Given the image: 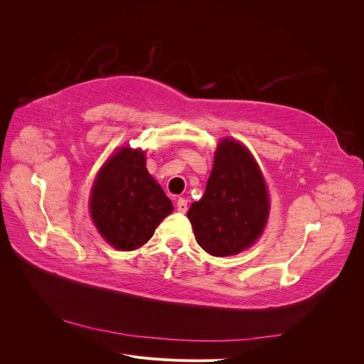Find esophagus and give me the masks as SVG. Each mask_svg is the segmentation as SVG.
Returning a JSON list of instances; mask_svg holds the SVG:
<instances>
[{
  "mask_svg": "<svg viewBox=\"0 0 364 364\" xmlns=\"http://www.w3.org/2000/svg\"><path fill=\"white\" fill-rule=\"evenodd\" d=\"M176 208H178L179 213H186V209H188V205H186V200L179 197L178 200H176Z\"/></svg>",
  "mask_w": 364,
  "mask_h": 364,
  "instance_id": "obj_1",
  "label": "esophagus"
}]
</instances>
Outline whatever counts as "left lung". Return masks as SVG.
I'll use <instances>...</instances> for the list:
<instances>
[{
	"label": "left lung",
	"mask_w": 364,
	"mask_h": 364,
	"mask_svg": "<svg viewBox=\"0 0 364 364\" xmlns=\"http://www.w3.org/2000/svg\"><path fill=\"white\" fill-rule=\"evenodd\" d=\"M269 211L266 181L250 151L235 139L220 141L205 194L186 213L197 243L213 257L237 255L262 234Z\"/></svg>",
	"instance_id": "obj_1"
}]
</instances>
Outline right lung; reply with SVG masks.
Listing matches in <instances>:
<instances>
[{
	"label": "right lung",
	"instance_id": "1",
	"mask_svg": "<svg viewBox=\"0 0 364 364\" xmlns=\"http://www.w3.org/2000/svg\"><path fill=\"white\" fill-rule=\"evenodd\" d=\"M90 209L100 235L118 250L146 245L173 203L146 168L144 151L121 147L98 171Z\"/></svg>",
	"mask_w": 364,
	"mask_h": 364
}]
</instances>
